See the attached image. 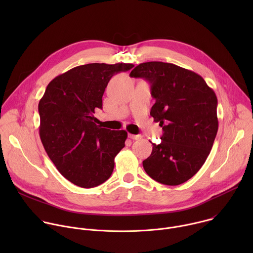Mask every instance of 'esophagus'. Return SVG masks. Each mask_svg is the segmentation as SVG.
<instances>
[{"label":"esophagus","mask_w":253,"mask_h":253,"mask_svg":"<svg viewBox=\"0 0 253 253\" xmlns=\"http://www.w3.org/2000/svg\"><path fill=\"white\" fill-rule=\"evenodd\" d=\"M128 137H129L130 139H132V140H139V139H141V136H140V135H134V134H129Z\"/></svg>","instance_id":"34e87169"}]
</instances>
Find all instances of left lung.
Listing matches in <instances>:
<instances>
[{
    "label": "left lung",
    "mask_w": 253,
    "mask_h": 253,
    "mask_svg": "<svg viewBox=\"0 0 253 253\" xmlns=\"http://www.w3.org/2000/svg\"><path fill=\"white\" fill-rule=\"evenodd\" d=\"M130 76L150 83L155 99L150 115L164 132L160 144L152 143L144 170L165 185L186 182L213 146L218 130L217 97L200 75L171 63H142Z\"/></svg>",
    "instance_id": "8db88e82"
}]
</instances>
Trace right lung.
<instances>
[{
    "label": "right lung",
    "instance_id": "add662e5",
    "mask_svg": "<svg viewBox=\"0 0 253 253\" xmlns=\"http://www.w3.org/2000/svg\"><path fill=\"white\" fill-rule=\"evenodd\" d=\"M133 67L125 63L75 67L54 78L39 102L43 146L59 172L77 186L96 187L113 172L127 132L101 128L93 114L96 108L102 109L112 76Z\"/></svg>",
    "mask_w": 253,
    "mask_h": 253
}]
</instances>
